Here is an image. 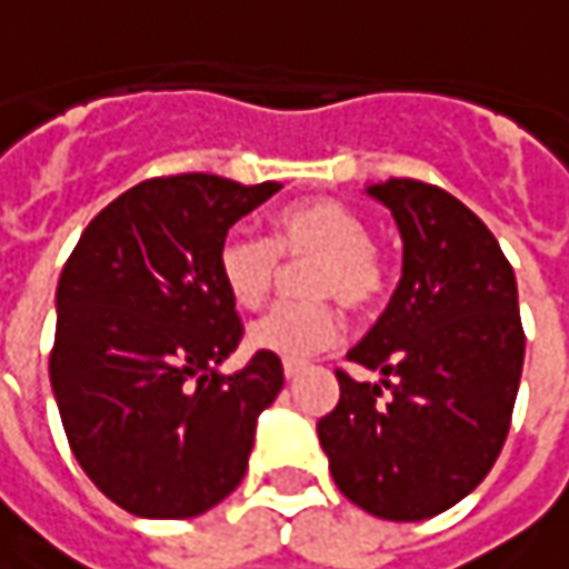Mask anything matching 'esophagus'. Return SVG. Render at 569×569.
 <instances>
[{"label":"esophagus","mask_w":569,"mask_h":569,"mask_svg":"<svg viewBox=\"0 0 569 569\" xmlns=\"http://www.w3.org/2000/svg\"><path fill=\"white\" fill-rule=\"evenodd\" d=\"M283 372H286V379L292 382V379H299V376L306 372V362H302V359H286Z\"/></svg>","instance_id":"34e87169"}]
</instances>
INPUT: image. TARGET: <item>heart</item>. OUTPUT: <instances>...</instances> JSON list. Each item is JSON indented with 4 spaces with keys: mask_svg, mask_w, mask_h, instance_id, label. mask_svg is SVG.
<instances>
[{
    "mask_svg": "<svg viewBox=\"0 0 569 569\" xmlns=\"http://www.w3.org/2000/svg\"><path fill=\"white\" fill-rule=\"evenodd\" d=\"M280 258L311 260L302 273V296L309 302H283L251 325L248 343L270 357L306 359L331 347L340 318L325 299L347 311H369L388 286V267L372 244L369 222L328 197L286 207L273 222V241L251 229H232L222 238L216 267L232 302L260 309L280 280Z\"/></svg>",
    "mask_w": 569,
    "mask_h": 569,
    "instance_id": "heart-1",
    "label": "heart"
}]
</instances>
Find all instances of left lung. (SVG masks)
Instances as JSON below:
<instances>
[{"label":"left lung","mask_w":569,"mask_h":569,"mask_svg":"<svg viewBox=\"0 0 569 569\" xmlns=\"http://www.w3.org/2000/svg\"><path fill=\"white\" fill-rule=\"evenodd\" d=\"M405 238V273L376 328L347 353L382 372L337 369L340 401L318 439L340 493L372 516L417 522L456 507L507 442L526 331L497 238L442 187H369Z\"/></svg>","instance_id":"1"}]
</instances>
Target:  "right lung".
<instances>
[{
	"instance_id": "right-lung-1",
	"label": "right lung",
	"mask_w": 569,
	"mask_h": 569,
	"mask_svg": "<svg viewBox=\"0 0 569 569\" xmlns=\"http://www.w3.org/2000/svg\"><path fill=\"white\" fill-rule=\"evenodd\" d=\"M280 190L219 174L130 187L98 212L57 286L50 385L91 483L142 519H190L236 490L283 362L216 366L244 325L216 254L241 216Z\"/></svg>"
}]
</instances>
